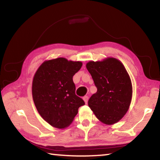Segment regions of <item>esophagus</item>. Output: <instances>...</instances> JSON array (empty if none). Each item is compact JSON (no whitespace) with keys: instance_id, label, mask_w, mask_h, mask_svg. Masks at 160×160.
<instances>
[{"instance_id":"34e87169","label":"esophagus","mask_w":160,"mask_h":160,"mask_svg":"<svg viewBox=\"0 0 160 160\" xmlns=\"http://www.w3.org/2000/svg\"><path fill=\"white\" fill-rule=\"evenodd\" d=\"M88 99H89V97H88V96H85V97H83V100H84V101H85V103H88Z\"/></svg>"}]
</instances>
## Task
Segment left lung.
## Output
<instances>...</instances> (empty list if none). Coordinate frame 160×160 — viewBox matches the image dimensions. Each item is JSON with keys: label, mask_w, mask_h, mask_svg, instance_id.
Wrapping results in <instances>:
<instances>
[{"label": "left lung", "mask_w": 160, "mask_h": 160, "mask_svg": "<svg viewBox=\"0 0 160 160\" xmlns=\"http://www.w3.org/2000/svg\"><path fill=\"white\" fill-rule=\"evenodd\" d=\"M97 92L88 101L89 107L106 124L120 121L128 110L132 97V85L120 61L109 57L86 64Z\"/></svg>", "instance_id": "8db88e82"}]
</instances>
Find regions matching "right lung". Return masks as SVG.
I'll use <instances>...</instances> for the list:
<instances>
[{"instance_id": "add662e5", "label": "right lung", "mask_w": 160, "mask_h": 160, "mask_svg": "<svg viewBox=\"0 0 160 160\" xmlns=\"http://www.w3.org/2000/svg\"><path fill=\"white\" fill-rule=\"evenodd\" d=\"M82 66L81 62L65 58L45 61L34 75L32 95L38 112L58 129L68 127L85 102L75 94L72 77Z\"/></svg>"}]
</instances>
